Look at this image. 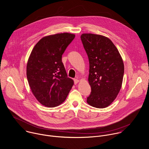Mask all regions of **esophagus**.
<instances>
[{"label":"esophagus","mask_w":149,"mask_h":149,"mask_svg":"<svg viewBox=\"0 0 149 149\" xmlns=\"http://www.w3.org/2000/svg\"><path fill=\"white\" fill-rule=\"evenodd\" d=\"M74 83H75V84H77L79 82V81L78 79H74Z\"/></svg>","instance_id":"obj_1"}]
</instances>
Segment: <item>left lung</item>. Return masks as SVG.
Masks as SVG:
<instances>
[{"label":"left lung","mask_w":149,"mask_h":149,"mask_svg":"<svg viewBox=\"0 0 149 149\" xmlns=\"http://www.w3.org/2000/svg\"><path fill=\"white\" fill-rule=\"evenodd\" d=\"M81 38L90 65L88 81L91 92L87 102L96 108H105L115 100L121 88L124 74L122 58L106 36L83 33Z\"/></svg>","instance_id":"1"}]
</instances>
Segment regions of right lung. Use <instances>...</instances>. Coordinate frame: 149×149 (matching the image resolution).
Masks as SVG:
<instances>
[{
	"instance_id": "obj_1",
	"label": "right lung",
	"mask_w": 149,
	"mask_h": 149,
	"mask_svg": "<svg viewBox=\"0 0 149 149\" xmlns=\"http://www.w3.org/2000/svg\"><path fill=\"white\" fill-rule=\"evenodd\" d=\"M75 38L72 33H56L43 37L34 46L27 64V78L31 91L43 106L60 105L74 81L67 77L62 56Z\"/></svg>"
}]
</instances>
